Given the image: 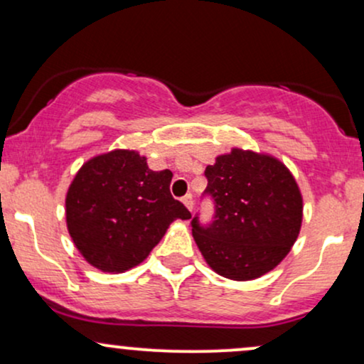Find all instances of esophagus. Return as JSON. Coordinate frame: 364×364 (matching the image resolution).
Segmentation results:
<instances>
[{
  "label": "esophagus",
  "mask_w": 364,
  "mask_h": 364,
  "mask_svg": "<svg viewBox=\"0 0 364 364\" xmlns=\"http://www.w3.org/2000/svg\"><path fill=\"white\" fill-rule=\"evenodd\" d=\"M183 203H185V205H186V208H188V210H193V195H191V193H188V195H185V196H183Z\"/></svg>",
  "instance_id": "obj_1"
}]
</instances>
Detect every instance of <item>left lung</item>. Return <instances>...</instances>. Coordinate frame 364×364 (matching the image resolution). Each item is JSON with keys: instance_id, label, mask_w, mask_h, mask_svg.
<instances>
[{"instance_id": "left-lung-1", "label": "left lung", "mask_w": 364, "mask_h": 364, "mask_svg": "<svg viewBox=\"0 0 364 364\" xmlns=\"http://www.w3.org/2000/svg\"><path fill=\"white\" fill-rule=\"evenodd\" d=\"M214 217L191 219L200 252L217 274L252 281L272 270L299 235L303 198L292 174L270 156L232 149L205 169Z\"/></svg>"}]
</instances>
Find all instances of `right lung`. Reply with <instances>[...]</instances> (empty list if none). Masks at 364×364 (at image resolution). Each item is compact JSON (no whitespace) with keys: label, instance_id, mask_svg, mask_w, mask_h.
Returning <instances> with one entry per match:
<instances>
[{"label":"right lung","instance_id":"1","mask_svg":"<svg viewBox=\"0 0 364 364\" xmlns=\"http://www.w3.org/2000/svg\"><path fill=\"white\" fill-rule=\"evenodd\" d=\"M171 179L169 169H149L135 150L85 162L66 195V224L83 258L104 272L144 262L174 219L191 217L171 195Z\"/></svg>","mask_w":364,"mask_h":364}]
</instances>
